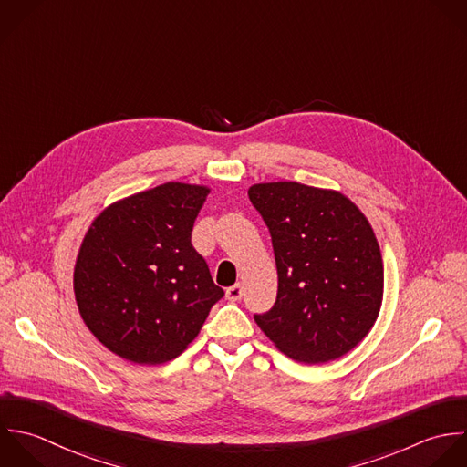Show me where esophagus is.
<instances>
[{
	"label": "esophagus",
	"mask_w": 467,
	"mask_h": 467,
	"mask_svg": "<svg viewBox=\"0 0 467 467\" xmlns=\"http://www.w3.org/2000/svg\"><path fill=\"white\" fill-rule=\"evenodd\" d=\"M242 295H244V285L242 284H234V285L227 287V291H225V296L231 302H238L242 298Z\"/></svg>",
	"instance_id": "obj_1"
}]
</instances>
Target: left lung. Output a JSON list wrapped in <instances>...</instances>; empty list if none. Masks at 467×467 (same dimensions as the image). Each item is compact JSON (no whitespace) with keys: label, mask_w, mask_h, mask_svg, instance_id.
<instances>
[{"label":"left lung","mask_w":467,"mask_h":467,"mask_svg":"<svg viewBox=\"0 0 467 467\" xmlns=\"http://www.w3.org/2000/svg\"><path fill=\"white\" fill-rule=\"evenodd\" d=\"M249 200L273 242L278 295L254 315L289 358L324 364L357 348L375 326L384 264L362 211L344 194L296 182L256 183Z\"/></svg>","instance_id":"obj_1"}]
</instances>
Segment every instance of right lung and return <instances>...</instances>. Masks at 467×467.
I'll return each instance as SVG.
<instances>
[{"label": "right lung", "instance_id": "right-lung-1", "mask_svg": "<svg viewBox=\"0 0 467 467\" xmlns=\"http://www.w3.org/2000/svg\"><path fill=\"white\" fill-rule=\"evenodd\" d=\"M209 194L169 182L109 205L87 231L74 295L90 333L134 364L176 358L223 296L191 244Z\"/></svg>", "mask_w": 467, "mask_h": 467}]
</instances>
